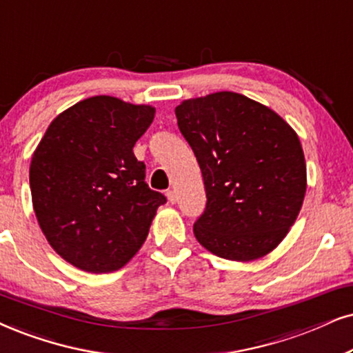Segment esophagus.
Instances as JSON below:
<instances>
[{"label": "esophagus", "mask_w": 353, "mask_h": 353, "mask_svg": "<svg viewBox=\"0 0 353 353\" xmlns=\"http://www.w3.org/2000/svg\"><path fill=\"white\" fill-rule=\"evenodd\" d=\"M166 197L169 200V203H176L177 202V195H176V192H174V190H168Z\"/></svg>", "instance_id": "esophagus-1"}]
</instances>
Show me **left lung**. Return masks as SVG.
<instances>
[{
	"mask_svg": "<svg viewBox=\"0 0 353 353\" xmlns=\"http://www.w3.org/2000/svg\"><path fill=\"white\" fill-rule=\"evenodd\" d=\"M176 117L207 192L195 238L228 261L267 256L305 200L306 163L296 132L267 105L231 91L182 101Z\"/></svg>",
	"mask_w": 353,
	"mask_h": 353,
	"instance_id": "8db88e82",
	"label": "left lung"
}]
</instances>
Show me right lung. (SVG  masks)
Masks as SVG:
<instances>
[{
	"label": "right lung",
	"mask_w": 353,
	"mask_h": 353,
	"mask_svg": "<svg viewBox=\"0 0 353 353\" xmlns=\"http://www.w3.org/2000/svg\"><path fill=\"white\" fill-rule=\"evenodd\" d=\"M154 107L94 96L58 114L35 148L29 182L39 226L79 270L109 274L143 246L166 197L133 154Z\"/></svg>",
	"instance_id": "add662e5"
}]
</instances>
